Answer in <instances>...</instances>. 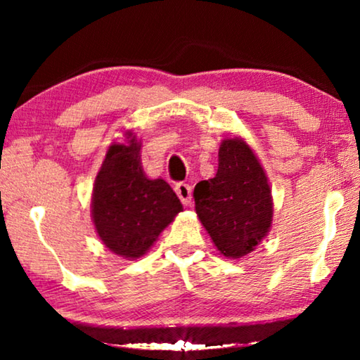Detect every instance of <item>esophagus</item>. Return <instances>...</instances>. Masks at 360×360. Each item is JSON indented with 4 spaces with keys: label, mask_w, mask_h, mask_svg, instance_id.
Returning <instances> with one entry per match:
<instances>
[{
    "label": "esophagus",
    "mask_w": 360,
    "mask_h": 360,
    "mask_svg": "<svg viewBox=\"0 0 360 360\" xmlns=\"http://www.w3.org/2000/svg\"><path fill=\"white\" fill-rule=\"evenodd\" d=\"M175 193L179 195L180 201L185 206H188L191 203V186L188 184H184V181L176 184L175 185Z\"/></svg>",
    "instance_id": "esophagus-1"
}]
</instances>
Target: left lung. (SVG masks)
Listing matches in <instances>:
<instances>
[{
	"mask_svg": "<svg viewBox=\"0 0 360 360\" xmlns=\"http://www.w3.org/2000/svg\"><path fill=\"white\" fill-rule=\"evenodd\" d=\"M193 198L201 224L226 257L249 254L272 224L267 176L250 147L238 137L223 141L218 174L196 184Z\"/></svg>",
	"mask_w": 360,
	"mask_h": 360,
	"instance_id": "left-lung-1",
	"label": "left lung"
}]
</instances>
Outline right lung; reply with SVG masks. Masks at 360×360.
<instances>
[{
    "label": "right lung",
    "instance_id": "obj_1",
    "mask_svg": "<svg viewBox=\"0 0 360 360\" xmlns=\"http://www.w3.org/2000/svg\"><path fill=\"white\" fill-rule=\"evenodd\" d=\"M139 150L136 139L111 146L93 186L96 233L108 249L126 259L144 255L184 210L165 180L144 175Z\"/></svg>",
    "mask_w": 360,
    "mask_h": 360
}]
</instances>
